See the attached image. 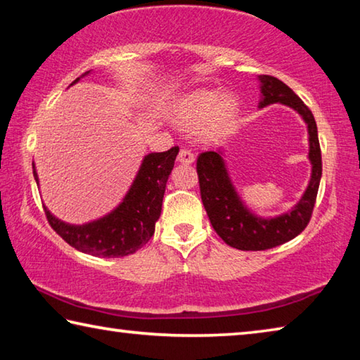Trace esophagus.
Returning <instances> with one entry per match:
<instances>
[{"label": "esophagus", "mask_w": 360, "mask_h": 360, "mask_svg": "<svg viewBox=\"0 0 360 360\" xmlns=\"http://www.w3.org/2000/svg\"><path fill=\"white\" fill-rule=\"evenodd\" d=\"M178 160L181 163H186V165H188V163H193V160H195L193 152L188 150V149H181L179 155H178Z\"/></svg>", "instance_id": "34e87169"}]
</instances>
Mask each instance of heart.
Returning a JSON list of instances; mask_svg holds the SVG:
<instances>
[{
  "label": "heart",
  "mask_w": 360,
  "mask_h": 360,
  "mask_svg": "<svg viewBox=\"0 0 360 360\" xmlns=\"http://www.w3.org/2000/svg\"><path fill=\"white\" fill-rule=\"evenodd\" d=\"M238 112V101L219 90L200 89L182 96L174 105L173 114L179 124L188 127L202 125L206 138L222 135L230 129Z\"/></svg>",
  "instance_id": "b5f03b06"
}]
</instances>
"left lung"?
Returning <instances> with one entry per match:
<instances>
[{"label":"left lung","mask_w":360,"mask_h":360,"mask_svg":"<svg viewBox=\"0 0 360 360\" xmlns=\"http://www.w3.org/2000/svg\"><path fill=\"white\" fill-rule=\"evenodd\" d=\"M259 79L262 82L260 108L283 103L294 108L307 122L309 135L308 157L313 168L307 191L294 208L278 217L262 219L254 216L235 192L221 152L206 150L198 155L197 174L206 214L216 233L229 246L240 251H265L300 235L311 219L322 174L321 146L313 112L283 81L266 75Z\"/></svg>","instance_id":"obj_1"}]
</instances>
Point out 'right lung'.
Wrapping results in <instances>:
<instances>
[{"label":"right lung","instance_id":"1","mask_svg":"<svg viewBox=\"0 0 360 360\" xmlns=\"http://www.w3.org/2000/svg\"><path fill=\"white\" fill-rule=\"evenodd\" d=\"M77 81L79 77L72 84ZM178 152L179 148L174 146L165 152L146 155L129 193L111 214L85 225H70L58 221L44 208L47 222L70 246L81 252L96 257H124L136 252L154 235L168 176ZM33 174L38 182L36 169Z\"/></svg>","mask_w":360,"mask_h":360}]
</instances>
